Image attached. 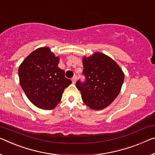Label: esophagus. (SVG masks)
<instances>
[{
  "label": "esophagus",
  "mask_w": 155,
  "mask_h": 155,
  "mask_svg": "<svg viewBox=\"0 0 155 155\" xmlns=\"http://www.w3.org/2000/svg\"><path fill=\"white\" fill-rule=\"evenodd\" d=\"M77 80H78V77L76 75H75L74 77H73V78H72V82H73V84H75V83L76 82V81H77Z\"/></svg>",
  "instance_id": "obj_1"
}]
</instances>
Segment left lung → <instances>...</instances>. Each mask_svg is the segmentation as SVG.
<instances>
[{
	"mask_svg": "<svg viewBox=\"0 0 155 155\" xmlns=\"http://www.w3.org/2000/svg\"><path fill=\"white\" fill-rule=\"evenodd\" d=\"M84 82L75 86L83 102L95 110L109 106L118 96L124 82V73L115 61L103 53H95L82 59Z\"/></svg>",
	"mask_w": 155,
	"mask_h": 155,
	"instance_id": "8db88e82",
	"label": "left lung"
}]
</instances>
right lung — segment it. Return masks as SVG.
Here are the masks:
<instances>
[{
	"label": "right lung",
	"mask_w": 155,
	"mask_h": 155,
	"mask_svg": "<svg viewBox=\"0 0 155 155\" xmlns=\"http://www.w3.org/2000/svg\"><path fill=\"white\" fill-rule=\"evenodd\" d=\"M59 57L48 47L31 53L18 68L20 84L30 101L37 107L50 110L60 102L64 89L72 82L58 67Z\"/></svg>",
	"instance_id": "obj_1"
}]
</instances>
